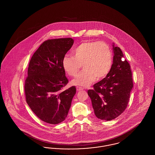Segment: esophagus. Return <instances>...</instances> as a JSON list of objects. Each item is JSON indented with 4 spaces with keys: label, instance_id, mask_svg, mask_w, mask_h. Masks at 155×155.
Segmentation results:
<instances>
[{
    "label": "esophagus",
    "instance_id": "obj_1",
    "mask_svg": "<svg viewBox=\"0 0 155 155\" xmlns=\"http://www.w3.org/2000/svg\"><path fill=\"white\" fill-rule=\"evenodd\" d=\"M76 89H77V91H82V90L84 89V88L82 87H77Z\"/></svg>",
    "mask_w": 155,
    "mask_h": 155
}]
</instances>
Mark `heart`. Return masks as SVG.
Returning <instances> with one entry per match:
<instances>
[{
  "instance_id": "obj_1",
  "label": "heart",
  "mask_w": 155,
  "mask_h": 155,
  "mask_svg": "<svg viewBox=\"0 0 155 155\" xmlns=\"http://www.w3.org/2000/svg\"><path fill=\"white\" fill-rule=\"evenodd\" d=\"M73 56L66 55L62 60V66L71 77H74L81 68L72 84L87 87L95 80H101L109 73L113 58L110 48L103 42L86 41L75 47Z\"/></svg>"
}]
</instances>
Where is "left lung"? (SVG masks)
<instances>
[{
  "label": "left lung",
  "mask_w": 155,
  "mask_h": 155,
  "mask_svg": "<svg viewBox=\"0 0 155 155\" xmlns=\"http://www.w3.org/2000/svg\"><path fill=\"white\" fill-rule=\"evenodd\" d=\"M113 63L107 75L89 89L96 117L110 121L117 117L128 105L133 87L132 73L128 62L124 59L120 48L113 45Z\"/></svg>",
  "instance_id": "left-lung-1"
}]
</instances>
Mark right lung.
<instances>
[{"label": "right lung", "instance_id": "obj_1", "mask_svg": "<svg viewBox=\"0 0 155 155\" xmlns=\"http://www.w3.org/2000/svg\"><path fill=\"white\" fill-rule=\"evenodd\" d=\"M74 43L71 38L48 39L30 60L24 85L26 102L39 118L51 124L67 116L76 88L62 89L68 83L62 60Z\"/></svg>", "mask_w": 155, "mask_h": 155}]
</instances>
